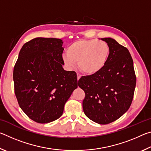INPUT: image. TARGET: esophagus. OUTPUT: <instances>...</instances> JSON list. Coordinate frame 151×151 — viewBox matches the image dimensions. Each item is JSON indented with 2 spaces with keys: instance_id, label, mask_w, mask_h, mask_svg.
Segmentation results:
<instances>
[{
  "instance_id": "34e87169",
  "label": "esophagus",
  "mask_w": 151,
  "mask_h": 151,
  "mask_svg": "<svg viewBox=\"0 0 151 151\" xmlns=\"http://www.w3.org/2000/svg\"><path fill=\"white\" fill-rule=\"evenodd\" d=\"M81 77V75H80V74H79V73H77V80L78 81L79 80V79H80V78Z\"/></svg>"
}]
</instances>
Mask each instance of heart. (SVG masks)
<instances>
[{
	"label": "heart",
	"instance_id": "b5f03b06",
	"mask_svg": "<svg viewBox=\"0 0 151 151\" xmlns=\"http://www.w3.org/2000/svg\"><path fill=\"white\" fill-rule=\"evenodd\" d=\"M109 54L110 48L106 42L83 39L76 40L68 46L63 59L70 67L78 63L79 68L83 73L93 75L103 69Z\"/></svg>",
	"mask_w": 151,
	"mask_h": 151
}]
</instances>
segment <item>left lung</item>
Instances as JSON below:
<instances>
[{"label": "left lung", "mask_w": 151, "mask_h": 151, "mask_svg": "<svg viewBox=\"0 0 151 151\" xmlns=\"http://www.w3.org/2000/svg\"><path fill=\"white\" fill-rule=\"evenodd\" d=\"M109 45L110 54L103 69L84 76L78 85L85 91L83 111L91 121L107 124L119 119L131 106L136 75L129 50L111 38L101 39Z\"/></svg>", "instance_id": "8db88e82"}]
</instances>
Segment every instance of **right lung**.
Segmentation results:
<instances>
[{"label": "right lung", "mask_w": 151, "mask_h": 151, "mask_svg": "<svg viewBox=\"0 0 151 151\" xmlns=\"http://www.w3.org/2000/svg\"><path fill=\"white\" fill-rule=\"evenodd\" d=\"M61 39L35 38L22 46L13 70L14 93L29 118L48 123L60 118L78 86L75 71L63 69Z\"/></svg>", "instance_id": "obj_1"}]
</instances>
